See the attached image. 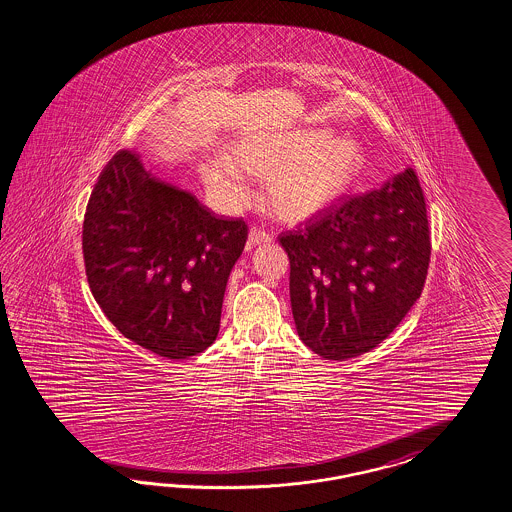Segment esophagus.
Instances as JSON below:
<instances>
[{
  "label": "esophagus",
  "instance_id": "1",
  "mask_svg": "<svg viewBox=\"0 0 512 512\" xmlns=\"http://www.w3.org/2000/svg\"><path fill=\"white\" fill-rule=\"evenodd\" d=\"M268 242H272V235L270 233H266V231L259 229V227H251L249 229L246 248L251 249L253 246H257V244H268Z\"/></svg>",
  "mask_w": 512,
  "mask_h": 512
}]
</instances>
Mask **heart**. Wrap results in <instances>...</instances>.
Listing matches in <instances>:
<instances>
[{
  "instance_id": "obj_1",
  "label": "heart",
  "mask_w": 512,
  "mask_h": 512,
  "mask_svg": "<svg viewBox=\"0 0 512 512\" xmlns=\"http://www.w3.org/2000/svg\"><path fill=\"white\" fill-rule=\"evenodd\" d=\"M365 154L356 139L333 138L311 128L281 136H242L225 154L201 162L208 190L227 207H240L248 194L246 173L266 180V203L279 220L300 221L333 205L360 179Z\"/></svg>"
}]
</instances>
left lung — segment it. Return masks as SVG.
<instances>
[{
  "mask_svg": "<svg viewBox=\"0 0 512 512\" xmlns=\"http://www.w3.org/2000/svg\"><path fill=\"white\" fill-rule=\"evenodd\" d=\"M279 244L305 345L326 360L373 350L414 307L429 272V218L414 169L281 233Z\"/></svg>",
  "mask_w": 512,
  "mask_h": 512,
  "instance_id": "8db88e82",
  "label": "left lung"
}]
</instances>
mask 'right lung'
<instances>
[{"label":"right lung","mask_w":512,"mask_h":512,"mask_svg":"<svg viewBox=\"0 0 512 512\" xmlns=\"http://www.w3.org/2000/svg\"><path fill=\"white\" fill-rule=\"evenodd\" d=\"M248 240L242 218H216L190 192L156 179L136 149L117 152L83 218L91 292L132 343L179 361L218 337L229 274Z\"/></svg>","instance_id":"add662e5"}]
</instances>
